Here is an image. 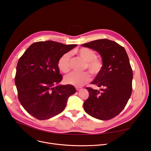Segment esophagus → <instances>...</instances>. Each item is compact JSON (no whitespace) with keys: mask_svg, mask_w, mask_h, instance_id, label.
Wrapping results in <instances>:
<instances>
[{"mask_svg":"<svg viewBox=\"0 0 151 151\" xmlns=\"http://www.w3.org/2000/svg\"><path fill=\"white\" fill-rule=\"evenodd\" d=\"M76 90L77 91H81L82 89L81 87H76Z\"/></svg>","mask_w":151,"mask_h":151,"instance_id":"1","label":"esophagus"}]
</instances>
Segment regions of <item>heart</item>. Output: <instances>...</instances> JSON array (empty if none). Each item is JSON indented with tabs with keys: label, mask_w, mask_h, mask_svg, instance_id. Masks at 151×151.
I'll use <instances>...</instances> for the list:
<instances>
[{
	"label": "heart",
	"mask_w": 151,
	"mask_h": 151,
	"mask_svg": "<svg viewBox=\"0 0 151 151\" xmlns=\"http://www.w3.org/2000/svg\"><path fill=\"white\" fill-rule=\"evenodd\" d=\"M77 53L86 62L84 67L88 68L93 75L96 76L101 71L103 62L100 59L96 58V53L94 50L88 48H83ZM70 53H66L59 59L58 67L62 72L66 73L70 70ZM91 79V76L88 72L81 73L73 72L65 76L64 81L68 84L80 87L88 83Z\"/></svg>",
	"instance_id": "heart-1"
}]
</instances>
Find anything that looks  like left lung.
Returning <instances> with one entry per match:
<instances>
[{"label":"left lung","mask_w":151,"mask_h":151,"mask_svg":"<svg viewBox=\"0 0 151 151\" xmlns=\"http://www.w3.org/2000/svg\"><path fill=\"white\" fill-rule=\"evenodd\" d=\"M97 51L102 58L103 68L91 83L99 91L86 88L89 96L84 103L85 111L95 118L110 120L126 106L132 94L133 72L125 48L108 39L81 45Z\"/></svg>","instance_id":"1"}]
</instances>
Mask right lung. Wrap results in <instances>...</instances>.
<instances>
[{
	"mask_svg": "<svg viewBox=\"0 0 151 151\" xmlns=\"http://www.w3.org/2000/svg\"><path fill=\"white\" fill-rule=\"evenodd\" d=\"M76 46L50 40L36 42L19 59L15 76L18 98L31 115L38 120L56 116L76 92L72 85L58 84L62 76L58 67L60 58Z\"/></svg>",
	"mask_w": 151,
	"mask_h": 151,
	"instance_id": "right-lung-1",
	"label": "right lung"
}]
</instances>
